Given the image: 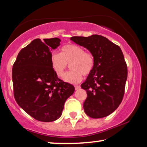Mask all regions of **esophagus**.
<instances>
[{
	"label": "esophagus",
	"instance_id": "esophagus-1",
	"mask_svg": "<svg viewBox=\"0 0 147 147\" xmlns=\"http://www.w3.org/2000/svg\"><path fill=\"white\" fill-rule=\"evenodd\" d=\"M74 88H75V90H79V89H80V86H74Z\"/></svg>",
	"mask_w": 147,
	"mask_h": 147
}]
</instances>
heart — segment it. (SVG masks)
Wrapping results in <instances>:
<instances>
[{
    "instance_id": "heart-1",
    "label": "heart",
    "mask_w": 147,
    "mask_h": 147,
    "mask_svg": "<svg viewBox=\"0 0 147 147\" xmlns=\"http://www.w3.org/2000/svg\"><path fill=\"white\" fill-rule=\"evenodd\" d=\"M51 67L58 77L63 78L68 64L72 70L65 75L64 80L71 84L82 81V75L87 76L93 71L95 58L91 52L85 51L81 46L66 44L60 49V53H53L50 58Z\"/></svg>"
}]
</instances>
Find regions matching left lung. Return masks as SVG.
I'll use <instances>...</instances> for the list:
<instances>
[{
  "instance_id": "1",
  "label": "left lung",
  "mask_w": 147,
  "mask_h": 147,
  "mask_svg": "<svg viewBox=\"0 0 147 147\" xmlns=\"http://www.w3.org/2000/svg\"><path fill=\"white\" fill-rule=\"evenodd\" d=\"M70 39L93 54V71L81 85L87 92L84 112L92 118L106 117L112 113L124 97L128 70L120 47L98 35L71 37Z\"/></svg>"
}]
</instances>
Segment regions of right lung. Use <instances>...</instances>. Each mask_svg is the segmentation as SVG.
<instances>
[{"label": "right lung", "mask_w": 147, "mask_h": 147, "mask_svg": "<svg viewBox=\"0 0 147 147\" xmlns=\"http://www.w3.org/2000/svg\"><path fill=\"white\" fill-rule=\"evenodd\" d=\"M59 38L35 39L18 54L12 69L14 97L21 108L35 120L53 122L62 114L74 86L60 80L51 67V49Z\"/></svg>", "instance_id": "1"}]
</instances>
